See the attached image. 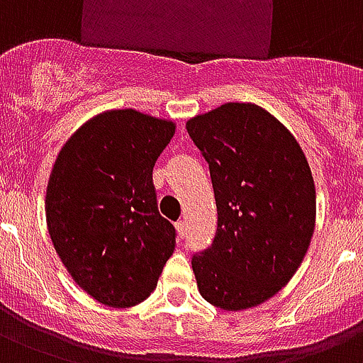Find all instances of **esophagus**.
<instances>
[{"label": "esophagus", "mask_w": 363, "mask_h": 363, "mask_svg": "<svg viewBox=\"0 0 363 363\" xmlns=\"http://www.w3.org/2000/svg\"><path fill=\"white\" fill-rule=\"evenodd\" d=\"M176 232H178V238H184L185 232H187V227H185V221L176 223Z\"/></svg>", "instance_id": "obj_1"}]
</instances>
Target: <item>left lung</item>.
I'll use <instances>...</instances> for the list:
<instances>
[{"instance_id": "left-lung-1", "label": "left lung", "mask_w": 363, "mask_h": 363, "mask_svg": "<svg viewBox=\"0 0 363 363\" xmlns=\"http://www.w3.org/2000/svg\"><path fill=\"white\" fill-rule=\"evenodd\" d=\"M208 161L217 204L211 247L191 264L211 306H260L292 279L317 217L311 168L292 133L253 103H225L187 121Z\"/></svg>"}]
</instances>
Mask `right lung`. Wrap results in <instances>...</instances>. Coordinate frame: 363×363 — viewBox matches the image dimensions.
Segmentation results:
<instances>
[{"label": "right lung", "mask_w": 363, "mask_h": 363, "mask_svg": "<svg viewBox=\"0 0 363 363\" xmlns=\"http://www.w3.org/2000/svg\"><path fill=\"white\" fill-rule=\"evenodd\" d=\"M176 131L138 110L94 116L63 144L46 187V227L74 283L110 307H133L157 286L176 247L161 217L153 164Z\"/></svg>", "instance_id": "add662e5"}]
</instances>
